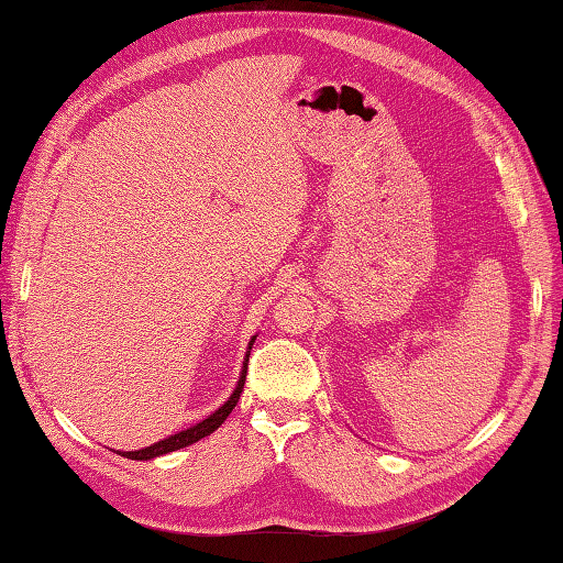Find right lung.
<instances>
[{
    "mask_svg": "<svg viewBox=\"0 0 563 563\" xmlns=\"http://www.w3.org/2000/svg\"><path fill=\"white\" fill-rule=\"evenodd\" d=\"M253 343H255V336H251V341H249L246 357H244V367H241L239 382H236V386H234L232 395H230V398H227V402H224V405H220V407L216 409V412L208 415L203 421L194 423V427H189V429H185V431H179V433H173V435H168V438L158 440V443H154V445L142 448V450H132V452H118L120 457L136 460V462H146V460L161 457V454H168V452H175V450H181V448H187V445L199 443L201 438L210 435L212 431H218V429L222 427V423H224V419L232 415V409L236 407V402H239V398H241V388H244V382H246L249 355H251V347H253Z\"/></svg>",
    "mask_w": 563,
    "mask_h": 563,
    "instance_id": "obj_1",
    "label": "right lung"
}]
</instances>
